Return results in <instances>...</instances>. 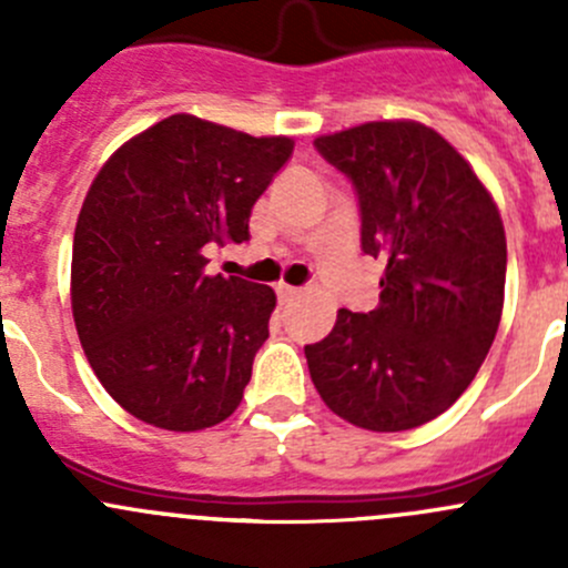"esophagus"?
I'll return each mask as SVG.
<instances>
[{
    "label": "esophagus",
    "mask_w": 568,
    "mask_h": 568,
    "mask_svg": "<svg viewBox=\"0 0 568 568\" xmlns=\"http://www.w3.org/2000/svg\"><path fill=\"white\" fill-rule=\"evenodd\" d=\"M300 294H302V291L294 288V285H285V283L277 285L280 302H291V300H296V296H300Z\"/></svg>",
    "instance_id": "esophagus-1"
}]
</instances>
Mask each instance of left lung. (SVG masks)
<instances>
[{
	"instance_id": "obj_1",
	"label": "left lung",
	"mask_w": 568,
	"mask_h": 568,
	"mask_svg": "<svg viewBox=\"0 0 568 568\" xmlns=\"http://www.w3.org/2000/svg\"><path fill=\"white\" fill-rule=\"evenodd\" d=\"M352 181L359 244L385 261L379 305L337 311L305 346L324 404L368 432H406L443 415L478 374L503 313L500 211L448 140L415 120L318 136Z\"/></svg>"
}]
</instances>
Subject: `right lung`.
<instances>
[{
    "mask_svg": "<svg viewBox=\"0 0 568 568\" xmlns=\"http://www.w3.org/2000/svg\"><path fill=\"white\" fill-rule=\"evenodd\" d=\"M291 153L288 136L173 114L95 175L73 233V321L104 390L140 420L200 432L242 404L277 296L205 274L203 250L247 242Z\"/></svg>",
    "mask_w": 568,
    "mask_h": 568,
    "instance_id": "add662e5",
    "label": "right lung"
}]
</instances>
